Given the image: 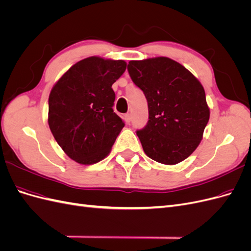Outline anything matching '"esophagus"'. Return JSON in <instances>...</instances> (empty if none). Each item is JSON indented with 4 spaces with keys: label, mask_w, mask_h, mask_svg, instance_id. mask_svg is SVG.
<instances>
[{
    "label": "esophagus",
    "mask_w": 251,
    "mask_h": 251,
    "mask_svg": "<svg viewBox=\"0 0 251 251\" xmlns=\"http://www.w3.org/2000/svg\"><path fill=\"white\" fill-rule=\"evenodd\" d=\"M124 120L126 121L127 125H130V123H131V115H130V114H126V115L124 116Z\"/></svg>",
    "instance_id": "obj_1"
}]
</instances>
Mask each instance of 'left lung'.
Returning a JSON list of instances; mask_svg holds the SVG:
<instances>
[{"label":"left lung","mask_w":251,"mask_h":251,"mask_svg":"<svg viewBox=\"0 0 251 251\" xmlns=\"http://www.w3.org/2000/svg\"><path fill=\"white\" fill-rule=\"evenodd\" d=\"M127 71L148 100V125L137 131L144 153L166 165L185 160L198 148L209 120L201 82L164 56L130 60Z\"/></svg>","instance_id":"1"}]
</instances>
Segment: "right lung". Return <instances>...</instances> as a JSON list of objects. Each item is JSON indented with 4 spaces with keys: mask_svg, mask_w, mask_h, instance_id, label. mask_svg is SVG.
I'll list each match as a JSON object with an SVG mask.
<instances>
[{
    "mask_svg": "<svg viewBox=\"0 0 251 251\" xmlns=\"http://www.w3.org/2000/svg\"><path fill=\"white\" fill-rule=\"evenodd\" d=\"M126 69L123 59L90 56L74 64L52 87L48 124L66 155L83 165L100 162L112 150L124 121L112 107V85Z\"/></svg>",
    "mask_w": 251,
    "mask_h": 251,
    "instance_id": "right-lung-1",
    "label": "right lung"
}]
</instances>
